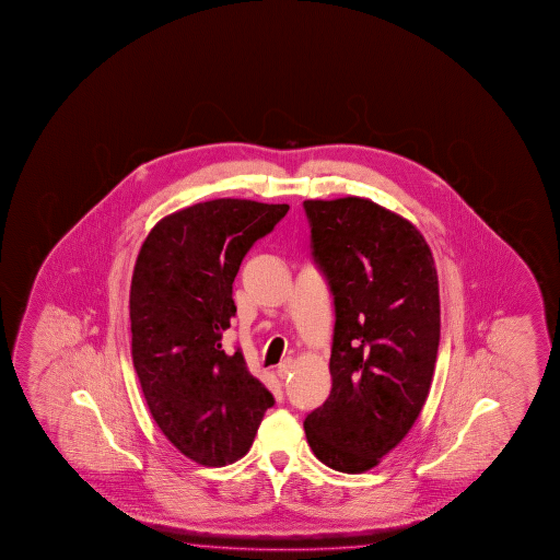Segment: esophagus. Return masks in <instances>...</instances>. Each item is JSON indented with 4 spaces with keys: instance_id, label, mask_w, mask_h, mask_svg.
Listing matches in <instances>:
<instances>
[{
    "instance_id": "esophagus-1",
    "label": "esophagus",
    "mask_w": 560,
    "mask_h": 560,
    "mask_svg": "<svg viewBox=\"0 0 560 560\" xmlns=\"http://www.w3.org/2000/svg\"><path fill=\"white\" fill-rule=\"evenodd\" d=\"M292 369H294V362L292 359H285V361L280 362L278 364V369H276V374H278V378H288L290 374H292Z\"/></svg>"
}]
</instances>
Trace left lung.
Returning a JSON list of instances; mask_svg holds the SVG:
<instances>
[{
    "mask_svg": "<svg viewBox=\"0 0 560 560\" xmlns=\"http://www.w3.org/2000/svg\"><path fill=\"white\" fill-rule=\"evenodd\" d=\"M312 255L335 304L331 394L305 418L313 455L359 475L419 418L441 337L439 278L413 223L370 199H307Z\"/></svg>",
    "mask_w": 560,
    "mask_h": 560,
    "instance_id": "1",
    "label": "left lung"
}]
</instances>
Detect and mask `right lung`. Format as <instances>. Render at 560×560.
Masks as SVG:
<instances>
[{
  "label": "right lung",
  "instance_id": "1",
  "mask_svg": "<svg viewBox=\"0 0 560 560\" xmlns=\"http://www.w3.org/2000/svg\"><path fill=\"white\" fill-rule=\"evenodd\" d=\"M288 203L221 198L161 219L135 262L131 352L152 418L172 445L203 466L248 453L272 394L241 349L221 347L237 307L233 282Z\"/></svg>",
  "mask_w": 560,
  "mask_h": 560
}]
</instances>
